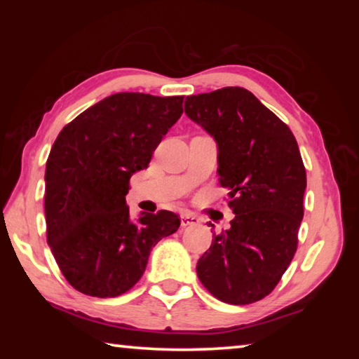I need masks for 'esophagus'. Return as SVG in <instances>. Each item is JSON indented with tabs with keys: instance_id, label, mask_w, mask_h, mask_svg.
I'll list each match as a JSON object with an SVG mask.
<instances>
[{
	"instance_id": "1",
	"label": "esophagus",
	"mask_w": 359,
	"mask_h": 359,
	"mask_svg": "<svg viewBox=\"0 0 359 359\" xmlns=\"http://www.w3.org/2000/svg\"><path fill=\"white\" fill-rule=\"evenodd\" d=\"M199 223V218L194 217V215H190V214H184L180 217V224L184 228L187 226H193V224H198Z\"/></svg>"
}]
</instances>
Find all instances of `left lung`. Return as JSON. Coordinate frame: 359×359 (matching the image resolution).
Returning <instances> with one entry per match:
<instances>
[{"instance_id": "obj_1", "label": "left lung", "mask_w": 359, "mask_h": 359, "mask_svg": "<svg viewBox=\"0 0 359 359\" xmlns=\"http://www.w3.org/2000/svg\"><path fill=\"white\" fill-rule=\"evenodd\" d=\"M185 114L215 139L218 180L236 215L199 258L198 277L223 302H257L280 282L297 248L307 185L299 147L288 126L242 87L187 96Z\"/></svg>"}]
</instances>
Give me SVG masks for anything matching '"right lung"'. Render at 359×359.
Returning <instances> with one entry per match:
<instances>
[{"label":"right lung","mask_w":359,"mask_h":359,"mask_svg":"<svg viewBox=\"0 0 359 359\" xmlns=\"http://www.w3.org/2000/svg\"><path fill=\"white\" fill-rule=\"evenodd\" d=\"M184 96L115 93L60 131L46 166L47 244L71 287L115 297L135 287L151 247L179 229L169 210L130 218L131 175L149 166Z\"/></svg>","instance_id":"obj_1"}]
</instances>
